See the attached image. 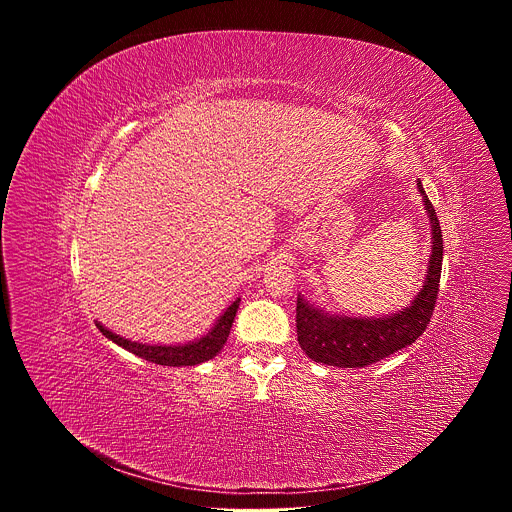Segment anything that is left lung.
I'll list each match as a JSON object with an SVG mask.
<instances>
[{"instance_id": "8db88e82", "label": "left lung", "mask_w": 512, "mask_h": 512, "mask_svg": "<svg viewBox=\"0 0 512 512\" xmlns=\"http://www.w3.org/2000/svg\"><path fill=\"white\" fill-rule=\"evenodd\" d=\"M417 190L431 231V253L423 285L405 308L383 316H348L342 312H328L298 294V342L312 360L338 369H360L409 346L427 328L437 300V287H440L444 241L440 221H437V214L419 178Z\"/></svg>"}]
</instances>
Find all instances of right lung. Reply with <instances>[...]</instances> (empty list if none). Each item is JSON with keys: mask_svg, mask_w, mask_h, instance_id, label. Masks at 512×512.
Wrapping results in <instances>:
<instances>
[{"mask_svg": "<svg viewBox=\"0 0 512 512\" xmlns=\"http://www.w3.org/2000/svg\"><path fill=\"white\" fill-rule=\"evenodd\" d=\"M239 304H241V298H237L221 316L216 318V322L204 336H200L196 340H188V342H178V344L135 342V340H129V338H123V336L111 332L99 320L95 324L103 332L105 338H109L111 342H115L117 346L129 350V352H133L135 356H141V358L156 362V364H164V367H194V364L206 362L223 350V346L231 334V326L235 322Z\"/></svg>", "mask_w": 512, "mask_h": 512, "instance_id": "obj_1", "label": "right lung"}]
</instances>
